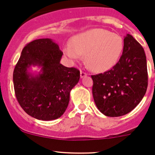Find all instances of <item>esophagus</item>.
<instances>
[{
	"label": "esophagus",
	"instance_id": "obj_1",
	"mask_svg": "<svg viewBox=\"0 0 155 155\" xmlns=\"http://www.w3.org/2000/svg\"><path fill=\"white\" fill-rule=\"evenodd\" d=\"M87 76V73L85 72L82 71V70H80V76L81 78H84Z\"/></svg>",
	"mask_w": 155,
	"mask_h": 155
}]
</instances>
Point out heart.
Instances as JSON below:
<instances>
[{"mask_svg": "<svg viewBox=\"0 0 155 155\" xmlns=\"http://www.w3.org/2000/svg\"><path fill=\"white\" fill-rule=\"evenodd\" d=\"M72 46L64 48L67 56L73 61L85 54L87 65L97 72H105L118 62L124 48L121 37L108 30L96 28L77 34L71 41Z\"/></svg>", "mask_w": 155, "mask_h": 155, "instance_id": "b5f03b06", "label": "heart"}]
</instances>
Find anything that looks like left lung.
<instances>
[{
    "label": "left lung",
    "instance_id": "8db88e82",
    "mask_svg": "<svg viewBox=\"0 0 155 155\" xmlns=\"http://www.w3.org/2000/svg\"><path fill=\"white\" fill-rule=\"evenodd\" d=\"M91 78L94 101L104 115L118 117L129 113L140 104L148 87L144 49L130 34H127L118 63Z\"/></svg>",
    "mask_w": 155,
    "mask_h": 155
}]
</instances>
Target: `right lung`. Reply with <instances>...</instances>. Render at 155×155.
<instances>
[{
  "mask_svg": "<svg viewBox=\"0 0 155 155\" xmlns=\"http://www.w3.org/2000/svg\"><path fill=\"white\" fill-rule=\"evenodd\" d=\"M62 55L58 45L48 38L34 40L22 49L13 71L14 90L19 105L33 118L57 119L68 108L80 72L60 64ZM31 66L41 67L39 74L29 73Z\"/></svg>",
  "mask_w": 155,
  "mask_h": 155,
  "instance_id": "add662e5",
  "label": "right lung"
}]
</instances>
